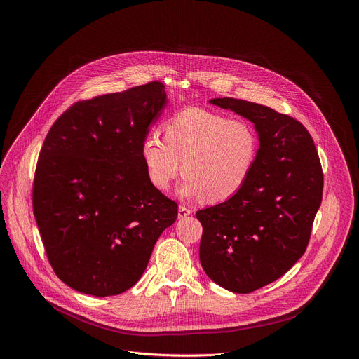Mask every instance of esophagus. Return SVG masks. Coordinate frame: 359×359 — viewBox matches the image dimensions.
Instances as JSON below:
<instances>
[{
    "label": "esophagus",
    "instance_id": "esophagus-1",
    "mask_svg": "<svg viewBox=\"0 0 359 359\" xmlns=\"http://www.w3.org/2000/svg\"><path fill=\"white\" fill-rule=\"evenodd\" d=\"M191 214H192V210L187 208V206H184V205L179 206V218H184V217L191 215Z\"/></svg>",
    "mask_w": 359,
    "mask_h": 359
}]
</instances>
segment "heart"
Masks as SVG:
<instances>
[{
    "label": "heart",
    "mask_w": 359,
    "mask_h": 359,
    "mask_svg": "<svg viewBox=\"0 0 359 359\" xmlns=\"http://www.w3.org/2000/svg\"><path fill=\"white\" fill-rule=\"evenodd\" d=\"M163 134L164 140L149 132L141 144L148 180L167 191L183 172L177 191L187 199L233 198L249 180L259 154V135L252 123L199 107L177 111L164 122Z\"/></svg>",
    "instance_id": "heart-1"
}]
</instances>
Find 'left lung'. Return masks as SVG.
<instances>
[{"label": "left lung", "instance_id": "left-lung-1", "mask_svg": "<svg viewBox=\"0 0 359 359\" xmlns=\"http://www.w3.org/2000/svg\"><path fill=\"white\" fill-rule=\"evenodd\" d=\"M210 103L255 125L259 154L238 194L196 212L203 229L199 259L215 284L249 294L304 255L322 203V165L309 130L291 116L231 97Z\"/></svg>", "mask_w": 359, "mask_h": 359}]
</instances>
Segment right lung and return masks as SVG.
<instances>
[{"instance_id": "1", "label": "right lung", "mask_w": 359, "mask_h": 359, "mask_svg": "<svg viewBox=\"0 0 359 359\" xmlns=\"http://www.w3.org/2000/svg\"><path fill=\"white\" fill-rule=\"evenodd\" d=\"M168 99L158 81L79 102L45 138L33 214L50 266L72 290L107 297L142 276L177 203L148 180L141 144Z\"/></svg>"}]
</instances>
